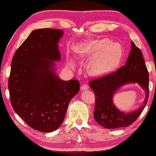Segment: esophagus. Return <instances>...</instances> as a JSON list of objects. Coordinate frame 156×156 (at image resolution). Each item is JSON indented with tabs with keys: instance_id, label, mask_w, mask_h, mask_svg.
Returning <instances> with one entry per match:
<instances>
[{
	"instance_id": "34e87169",
	"label": "esophagus",
	"mask_w": 156,
	"mask_h": 156,
	"mask_svg": "<svg viewBox=\"0 0 156 156\" xmlns=\"http://www.w3.org/2000/svg\"><path fill=\"white\" fill-rule=\"evenodd\" d=\"M88 86L86 84H82V86H81V87H80V90H81V91H83V90H87L88 89Z\"/></svg>"
}]
</instances>
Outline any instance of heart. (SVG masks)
I'll return each instance as SVG.
<instances>
[{"label": "heart", "instance_id": "heart-1", "mask_svg": "<svg viewBox=\"0 0 156 156\" xmlns=\"http://www.w3.org/2000/svg\"><path fill=\"white\" fill-rule=\"evenodd\" d=\"M78 51L82 55H90L96 53L88 66L92 75H102L111 71L119 64L122 53L118 43L109 42L107 39L86 43L79 46Z\"/></svg>", "mask_w": 156, "mask_h": 156}]
</instances>
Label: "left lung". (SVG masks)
Masks as SVG:
<instances>
[{"label":"left lung","instance_id":"left-lung-1","mask_svg":"<svg viewBox=\"0 0 156 156\" xmlns=\"http://www.w3.org/2000/svg\"><path fill=\"white\" fill-rule=\"evenodd\" d=\"M135 83L145 90L144 103L131 113L119 110L112 102L115 92L122 85ZM89 86L96 96L94 117L99 125L109 129L131 125L144 111L149 98V74L140 49L131 41V51L125 65L117 71L90 80Z\"/></svg>","mask_w":156,"mask_h":156}]
</instances>
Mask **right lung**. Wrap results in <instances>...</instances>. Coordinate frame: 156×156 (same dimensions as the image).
Masks as SVG:
<instances>
[{"label":"right lung","instance_id":"obj_1","mask_svg":"<svg viewBox=\"0 0 156 156\" xmlns=\"http://www.w3.org/2000/svg\"><path fill=\"white\" fill-rule=\"evenodd\" d=\"M63 35L61 29L33 31L12 59L8 82L12 107L29 127L41 132L58 129L69 101L80 90L78 80L64 81L55 72Z\"/></svg>","mask_w":156,"mask_h":156}]
</instances>
